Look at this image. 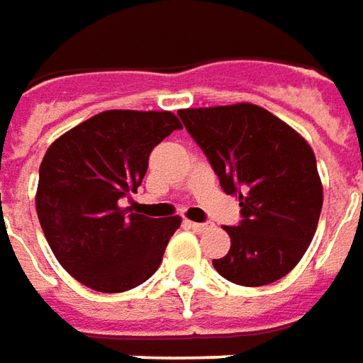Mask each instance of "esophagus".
<instances>
[{
	"label": "esophagus",
	"instance_id": "34e87169",
	"mask_svg": "<svg viewBox=\"0 0 363 363\" xmlns=\"http://www.w3.org/2000/svg\"><path fill=\"white\" fill-rule=\"evenodd\" d=\"M189 228H191L194 232L203 233L211 228V221H201V223H198V221H189Z\"/></svg>",
	"mask_w": 363,
	"mask_h": 363
}]
</instances>
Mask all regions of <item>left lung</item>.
<instances>
[{
  "instance_id": "8db88e82",
  "label": "left lung",
  "mask_w": 363,
  "mask_h": 363,
  "mask_svg": "<svg viewBox=\"0 0 363 363\" xmlns=\"http://www.w3.org/2000/svg\"><path fill=\"white\" fill-rule=\"evenodd\" d=\"M206 153L221 189L242 208L228 225L230 252L213 259L221 278L257 288L298 266L312 242L323 191L308 142L254 104L177 111Z\"/></svg>"
}]
</instances>
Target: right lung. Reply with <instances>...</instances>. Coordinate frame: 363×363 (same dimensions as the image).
<instances>
[{
  "label": "right lung",
  "mask_w": 363,
  "mask_h": 363,
  "mask_svg": "<svg viewBox=\"0 0 363 363\" xmlns=\"http://www.w3.org/2000/svg\"><path fill=\"white\" fill-rule=\"evenodd\" d=\"M182 130L172 111L111 109L51 143L40 165L35 208L51 252L77 281L106 294L155 274L179 218L121 208L142 186L150 153Z\"/></svg>",
  "instance_id": "1"
}]
</instances>
